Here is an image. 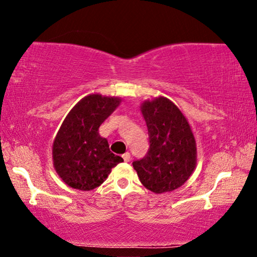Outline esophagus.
Listing matches in <instances>:
<instances>
[{
	"label": "esophagus",
	"instance_id": "obj_1",
	"mask_svg": "<svg viewBox=\"0 0 257 257\" xmlns=\"http://www.w3.org/2000/svg\"><path fill=\"white\" fill-rule=\"evenodd\" d=\"M122 158L124 160V162H129V161H130V154L129 153H124L122 155Z\"/></svg>",
	"mask_w": 257,
	"mask_h": 257
}]
</instances>
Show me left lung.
Wrapping results in <instances>:
<instances>
[{
	"label": "left lung",
	"instance_id": "obj_1",
	"mask_svg": "<svg viewBox=\"0 0 257 257\" xmlns=\"http://www.w3.org/2000/svg\"><path fill=\"white\" fill-rule=\"evenodd\" d=\"M141 112L149 130L150 150L144 159L133 162L139 180L155 194L179 188L197 164L196 141L188 120L164 96L144 101Z\"/></svg>",
	"mask_w": 257,
	"mask_h": 257
}]
</instances>
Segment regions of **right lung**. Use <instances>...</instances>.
Returning a JSON list of instances; mask_svg holds the SVG:
<instances>
[{
	"mask_svg": "<svg viewBox=\"0 0 257 257\" xmlns=\"http://www.w3.org/2000/svg\"><path fill=\"white\" fill-rule=\"evenodd\" d=\"M120 103L118 96L89 94L63 120L52 146V158L56 173L71 188L95 189L123 161L112 153L107 139L98 134L99 125Z\"/></svg>",
	"mask_w": 257,
	"mask_h": 257,
	"instance_id": "1",
	"label": "right lung"
}]
</instances>
